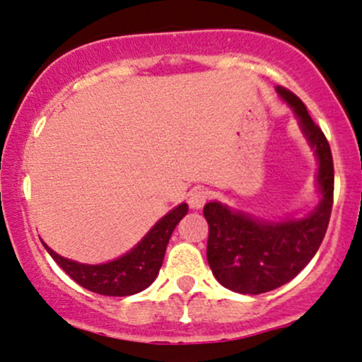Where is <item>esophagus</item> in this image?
<instances>
[{"label":"esophagus","mask_w":362,"mask_h":362,"mask_svg":"<svg viewBox=\"0 0 362 362\" xmlns=\"http://www.w3.org/2000/svg\"><path fill=\"white\" fill-rule=\"evenodd\" d=\"M208 198H210V193H208L205 188H194L188 194V203L191 208L198 210V208H203V205H205Z\"/></svg>","instance_id":"34e87169"}]
</instances>
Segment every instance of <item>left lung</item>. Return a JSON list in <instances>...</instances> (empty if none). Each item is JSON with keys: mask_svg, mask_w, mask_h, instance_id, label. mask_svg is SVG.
Masks as SVG:
<instances>
[{"mask_svg": "<svg viewBox=\"0 0 362 362\" xmlns=\"http://www.w3.org/2000/svg\"><path fill=\"white\" fill-rule=\"evenodd\" d=\"M276 91L291 106L315 151L322 199L305 218L283 222H264L218 202L206 203L208 264L216 281L242 295H261L291 281L317 254L332 214L334 160L329 142L298 96L281 86Z\"/></svg>", "mask_w": 362, "mask_h": 362, "instance_id": "obj_1", "label": "left lung"}]
</instances>
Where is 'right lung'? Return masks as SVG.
<instances>
[{
  "instance_id": "right-lung-1",
  "label": "right lung",
  "mask_w": 362,
  "mask_h": 362,
  "mask_svg": "<svg viewBox=\"0 0 362 362\" xmlns=\"http://www.w3.org/2000/svg\"><path fill=\"white\" fill-rule=\"evenodd\" d=\"M186 214L188 205L181 203L164 215L130 252L105 264H79L59 256L44 242L42 244L54 261L83 288L106 296H129L151 286L159 274L171 233Z\"/></svg>"
}]
</instances>
